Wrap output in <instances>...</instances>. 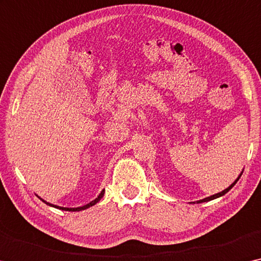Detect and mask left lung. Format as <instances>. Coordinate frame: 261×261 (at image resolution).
<instances>
[{"mask_svg": "<svg viewBox=\"0 0 261 261\" xmlns=\"http://www.w3.org/2000/svg\"><path fill=\"white\" fill-rule=\"evenodd\" d=\"M242 174H243V172H242ZM242 174H240V175L238 176V178H237V179H236V181H234L233 183H232V184H231V186L227 188V189H225V190H223L222 192H218V194H216V195H212V196H210V197H206V198H204V199H200V200H197V203H203V202H209V200H212V199H215V198H218V197H220V196L225 195V194H226V192H227L228 190H231V189H232V187H233V186H234V184L238 182V179L240 178V176H242Z\"/></svg>", "mask_w": 261, "mask_h": 261, "instance_id": "1", "label": "left lung"}]
</instances>
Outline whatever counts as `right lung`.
I'll return each mask as SVG.
<instances>
[{
  "mask_svg": "<svg viewBox=\"0 0 261 261\" xmlns=\"http://www.w3.org/2000/svg\"><path fill=\"white\" fill-rule=\"evenodd\" d=\"M103 194H105V190H102L101 192H100V195L98 196V198H95L94 200H92L91 203L86 204V205H84V206H80V207H62V206H57V205H54V204L47 203V202H45V200H44V199H42V200H43V202L45 203V204H47V205L54 206V207H57V209H59V210H64V211H82V210L87 209V207H90V206H92V205H94V204H97V203L99 202V200L102 198Z\"/></svg>",
  "mask_w": 261,
  "mask_h": 261,
  "instance_id": "add662e5",
  "label": "right lung"
}]
</instances>
